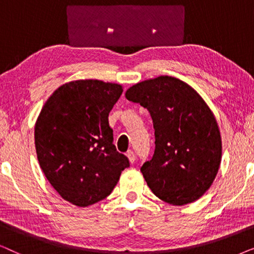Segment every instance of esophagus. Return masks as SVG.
<instances>
[{
	"label": "esophagus",
	"instance_id": "1",
	"mask_svg": "<svg viewBox=\"0 0 254 254\" xmlns=\"http://www.w3.org/2000/svg\"><path fill=\"white\" fill-rule=\"evenodd\" d=\"M127 157L128 159H129V162L131 163V164H134L135 163V154L131 150H129L127 152Z\"/></svg>",
	"mask_w": 254,
	"mask_h": 254
}]
</instances>
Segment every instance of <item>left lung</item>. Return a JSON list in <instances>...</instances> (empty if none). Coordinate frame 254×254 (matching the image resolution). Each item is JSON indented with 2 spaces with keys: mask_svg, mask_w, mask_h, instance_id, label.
<instances>
[{
  "mask_svg": "<svg viewBox=\"0 0 254 254\" xmlns=\"http://www.w3.org/2000/svg\"><path fill=\"white\" fill-rule=\"evenodd\" d=\"M126 98L150 113L155 152L142 165L149 189L173 206L192 203L216 178L222 159L217 121L202 97L172 76L136 83Z\"/></svg>",
  "mask_w": 254,
  "mask_h": 254,
  "instance_id": "1",
  "label": "left lung"
}]
</instances>
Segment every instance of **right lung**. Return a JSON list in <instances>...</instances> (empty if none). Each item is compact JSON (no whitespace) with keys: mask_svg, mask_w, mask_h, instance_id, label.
<instances>
[{"mask_svg":"<svg viewBox=\"0 0 254 254\" xmlns=\"http://www.w3.org/2000/svg\"><path fill=\"white\" fill-rule=\"evenodd\" d=\"M124 89L116 83L77 79L59 86L34 126L37 157L62 199L88 207L105 199L129 166L117 151L109 113Z\"/></svg>","mask_w":254,"mask_h":254,"instance_id":"obj_1","label":"right lung"}]
</instances>
